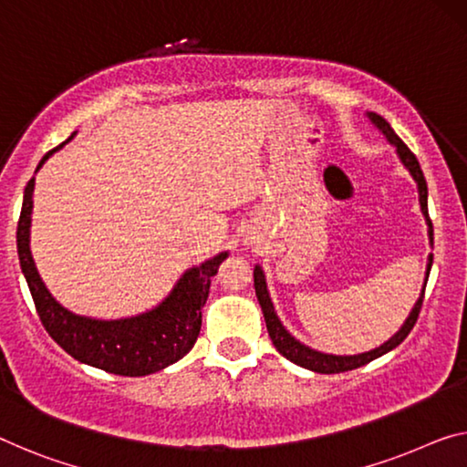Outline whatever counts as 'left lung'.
Wrapping results in <instances>:
<instances>
[{
    "instance_id": "1",
    "label": "left lung",
    "mask_w": 467,
    "mask_h": 467,
    "mask_svg": "<svg viewBox=\"0 0 467 467\" xmlns=\"http://www.w3.org/2000/svg\"><path fill=\"white\" fill-rule=\"evenodd\" d=\"M369 119L374 120V123L382 129V133L389 138L394 146H397V152L400 156V161L405 162V167L411 171V175L415 182H418V190H420V204H421V213H424L426 217V223H428V235H430V242H434V229H432V219H430L428 214V185H426V177L421 173V167L418 159H415V154L411 150L407 148V143L399 138L397 133H394V129L386 123V119L379 117V114L371 112ZM430 267H432V254L428 258V271H426V282H428V275H430ZM254 290H256V298L258 303H261L263 308V315H265V324H267V332H269V338L274 342V347L279 350V355H284L288 361L300 365V368H306L311 371H317V374H342V371H350V369H357L361 368V365L374 361V358L382 357L384 353H389L394 347H399L400 342H403L409 332H411L415 321L420 317V311H421V303H424V292H426V285L424 290H421V296L418 303H415L411 315H409L405 326L399 329L397 334L392 336L389 342H384L382 347L376 348V350H369V353H363V355H353V357H334V355H324V353H317V350L305 347V344H300L298 340H294L292 336L285 332L284 326L279 324L277 315L274 311V305H271V298H269V292H267V285H265V275L261 267H254Z\"/></svg>"
}]
</instances>
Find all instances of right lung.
<instances>
[{
    "instance_id": "1",
    "label": "right lung",
    "mask_w": 467,
    "mask_h": 467,
    "mask_svg": "<svg viewBox=\"0 0 467 467\" xmlns=\"http://www.w3.org/2000/svg\"><path fill=\"white\" fill-rule=\"evenodd\" d=\"M64 143H60L58 148H62ZM58 148H54L52 152ZM52 152L43 156L39 167L52 156ZM33 185L35 179H31L25 188L23 211H20L16 229V246L20 269L26 277L28 290H31L35 308H37L46 332L77 361L117 376L140 378L156 374V371L188 355L196 344L200 326H202V306L209 298L211 277L217 274L219 265L227 258V253H221L200 267L185 271L171 296L154 311L117 321L78 317V315H73L56 303L52 294L43 285L37 269H35L31 248H28Z\"/></svg>"
}]
</instances>
